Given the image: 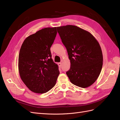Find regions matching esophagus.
<instances>
[{
	"label": "esophagus",
	"mask_w": 120,
	"mask_h": 120,
	"mask_svg": "<svg viewBox=\"0 0 120 120\" xmlns=\"http://www.w3.org/2000/svg\"><path fill=\"white\" fill-rule=\"evenodd\" d=\"M57 64H58V66H59V67L60 68L61 67V63H59Z\"/></svg>",
	"instance_id": "obj_1"
}]
</instances>
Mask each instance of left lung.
<instances>
[{
	"label": "left lung",
	"mask_w": 120,
	"mask_h": 120,
	"mask_svg": "<svg viewBox=\"0 0 120 120\" xmlns=\"http://www.w3.org/2000/svg\"><path fill=\"white\" fill-rule=\"evenodd\" d=\"M61 41L70 60L66 74L74 85L87 88L95 82L103 66V54L94 36L77 26L68 25L57 27Z\"/></svg>",
	"instance_id": "8db88e82"
}]
</instances>
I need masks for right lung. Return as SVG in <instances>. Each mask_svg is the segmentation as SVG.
<instances>
[{
	"label": "right lung",
	"instance_id": "1",
	"mask_svg": "<svg viewBox=\"0 0 120 120\" xmlns=\"http://www.w3.org/2000/svg\"><path fill=\"white\" fill-rule=\"evenodd\" d=\"M56 34V27L43 28L28 37L21 46L19 56L20 77L34 93H45L56 83L60 71L52 59L50 49Z\"/></svg>",
	"mask_w": 120,
	"mask_h": 120
}]
</instances>
